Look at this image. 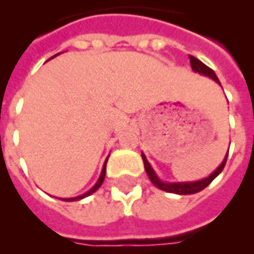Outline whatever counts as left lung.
I'll list each match as a JSON object with an SVG mask.
<instances>
[{
  "mask_svg": "<svg viewBox=\"0 0 254 254\" xmlns=\"http://www.w3.org/2000/svg\"><path fill=\"white\" fill-rule=\"evenodd\" d=\"M190 63H191V67H192L193 72H197L203 75V76H207L209 79H212L215 80L219 85L220 84V81L217 79L216 73L213 72L212 69L207 67V65L200 62L196 58H193L190 55ZM227 157L228 154L225 155L224 161L220 163V166L217 167L215 171H213L209 177L203 178L200 181H195V182H163L159 179V177L155 174L154 169L151 167V165L149 163V161L146 159V155L142 153V159H143V166H145V170H146V174L149 179L151 181V183L155 186V187H158L159 190H163V191H166V192H171V193H178V195H191V193H196L201 190H204L207 186L211 183V182L215 179V178L219 175V174L223 171L225 166V162H227Z\"/></svg>",
  "mask_w": 254,
  "mask_h": 254,
  "instance_id": "8db88e82",
  "label": "left lung"
}]
</instances>
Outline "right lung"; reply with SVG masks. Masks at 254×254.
<instances>
[{
	"label": "right lung",
	"instance_id": "add662e5",
	"mask_svg": "<svg viewBox=\"0 0 254 254\" xmlns=\"http://www.w3.org/2000/svg\"><path fill=\"white\" fill-rule=\"evenodd\" d=\"M57 57V55H55ZM109 158V157H108ZM108 158L105 159V162H104V166H103V170H101V174H100V177L99 179H97V182L95 183V186L92 187L91 190H88L87 192L83 193V195H79V196L76 197H63L62 200H64V201H75V200H81V199H84V197L89 196V195H92V193L95 192V191H97V190L100 189V186L103 185V182H104V178H105V173H107V162H108Z\"/></svg>",
	"mask_w": 254,
	"mask_h": 254
}]
</instances>
